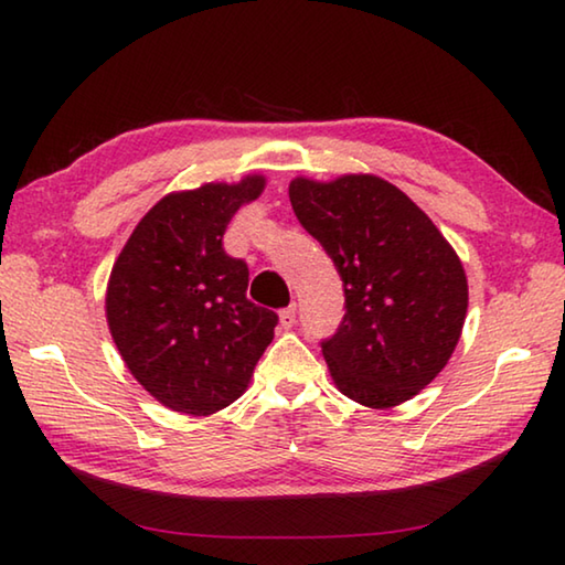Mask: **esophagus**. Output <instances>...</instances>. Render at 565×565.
<instances>
[{
  "instance_id": "obj_1",
  "label": "esophagus",
  "mask_w": 565,
  "mask_h": 565,
  "mask_svg": "<svg viewBox=\"0 0 565 565\" xmlns=\"http://www.w3.org/2000/svg\"><path fill=\"white\" fill-rule=\"evenodd\" d=\"M279 323H281V329H291L294 323H296V306L291 303L289 309H281L279 311Z\"/></svg>"
}]
</instances>
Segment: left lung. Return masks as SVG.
I'll use <instances>...</instances> for the list:
<instances>
[{
    "label": "left lung",
    "mask_w": 565,
    "mask_h": 565,
    "mask_svg": "<svg viewBox=\"0 0 565 565\" xmlns=\"http://www.w3.org/2000/svg\"><path fill=\"white\" fill-rule=\"evenodd\" d=\"M289 199L343 281L347 313L321 341L333 384L369 408L414 398L441 374L463 331L468 281L454 246L374 174L296 177Z\"/></svg>",
    "instance_id": "left-lung-1"
}]
</instances>
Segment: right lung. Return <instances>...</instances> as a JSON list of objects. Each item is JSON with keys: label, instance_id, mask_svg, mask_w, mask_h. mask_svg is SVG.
Wrapping results in <instances>:
<instances>
[{"label": "right lung", "instance_id": "1", "mask_svg": "<svg viewBox=\"0 0 565 565\" xmlns=\"http://www.w3.org/2000/svg\"><path fill=\"white\" fill-rule=\"evenodd\" d=\"M266 179L209 181L149 209L111 266L107 323L131 376L161 406L209 416L244 394L279 317L246 299L248 269L224 252L232 216Z\"/></svg>", "mask_w": 565, "mask_h": 565}]
</instances>
